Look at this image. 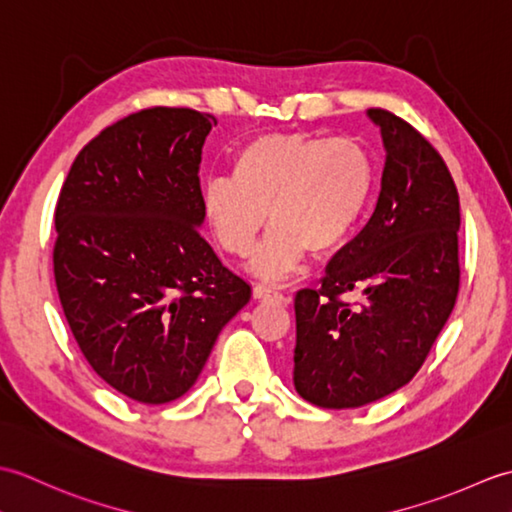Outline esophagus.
Returning a JSON list of instances; mask_svg holds the SVG:
<instances>
[{
	"label": "esophagus",
	"instance_id": "esophagus-1",
	"mask_svg": "<svg viewBox=\"0 0 512 512\" xmlns=\"http://www.w3.org/2000/svg\"><path fill=\"white\" fill-rule=\"evenodd\" d=\"M253 297H255L257 301H275V303L286 301V297L281 295V292H277V290H273V288H266V286H255V288H253Z\"/></svg>",
	"mask_w": 512,
	"mask_h": 512
}]
</instances>
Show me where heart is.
Returning <instances> with one entry per match:
<instances>
[{
  "mask_svg": "<svg viewBox=\"0 0 512 512\" xmlns=\"http://www.w3.org/2000/svg\"><path fill=\"white\" fill-rule=\"evenodd\" d=\"M374 189V160L361 140L299 132L257 136L237 151L233 178L202 187V213L228 255L253 250L248 270L262 281L297 273L308 250L323 257L352 237Z\"/></svg>",
  "mask_w": 512,
  "mask_h": 512,
  "instance_id": "obj_1",
  "label": "heart"
}]
</instances>
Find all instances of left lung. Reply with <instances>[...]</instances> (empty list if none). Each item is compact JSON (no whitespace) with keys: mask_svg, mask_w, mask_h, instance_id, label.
<instances>
[{"mask_svg":"<svg viewBox=\"0 0 512 512\" xmlns=\"http://www.w3.org/2000/svg\"><path fill=\"white\" fill-rule=\"evenodd\" d=\"M385 167L363 231L325 268L319 290L295 299L292 383L325 409H352L394 394L422 367L460 288V198L429 140L402 118L367 110ZM352 294L354 307L340 301Z\"/></svg>","mask_w":512,"mask_h":512,"instance_id":"left-lung-1","label":"left lung"}]
</instances>
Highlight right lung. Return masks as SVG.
<instances>
[{"label":"right lung","mask_w":512,"mask_h":512,"mask_svg":"<svg viewBox=\"0 0 512 512\" xmlns=\"http://www.w3.org/2000/svg\"><path fill=\"white\" fill-rule=\"evenodd\" d=\"M215 118L129 114L92 138L54 211V281L83 356L123 396L162 405L195 385L250 299L200 235V160Z\"/></svg>","instance_id":"right-lung-1"}]
</instances>
